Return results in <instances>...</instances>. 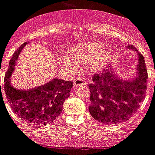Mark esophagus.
<instances>
[{"instance_id": "1", "label": "esophagus", "mask_w": 155, "mask_h": 155, "mask_svg": "<svg viewBox=\"0 0 155 155\" xmlns=\"http://www.w3.org/2000/svg\"><path fill=\"white\" fill-rule=\"evenodd\" d=\"M86 83V79L83 78H78L77 79H75L74 81V86H83Z\"/></svg>"}]
</instances>
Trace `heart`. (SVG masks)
Returning <instances> with one entry per match:
<instances>
[{
  "label": "heart",
  "instance_id": "obj_1",
  "mask_svg": "<svg viewBox=\"0 0 155 155\" xmlns=\"http://www.w3.org/2000/svg\"><path fill=\"white\" fill-rule=\"evenodd\" d=\"M105 45L100 42L80 44L73 48L71 56H66L62 61V65L68 69L76 68L77 61L82 64H89L92 71H99L106 66L111 57L110 49H104Z\"/></svg>",
  "mask_w": 155,
  "mask_h": 155
}]
</instances>
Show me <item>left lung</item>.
<instances>
[{
	"label": "left lung",
	"instance_id": "1",
	"mask_svg": "<svg viewBox=\"0 0 155 155\" xmlns=\"http://www.w3.org/2000/svg\"><path fill=\"white\" fill-rule=\"evenodd\" d=\"M129 48L137 51L134 45ZM138 53V75L131 81L122 80L110 69L94 74L89 85L91 105L89 111L93 118L106 124L128 120L146 97L148 74L143 55Z\"/></svg>",
	"mask_w": 155,
	"mask_h": 155
}]
</instances>
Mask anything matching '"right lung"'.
<instances>
[{
    "mask_svg": "<svg viewBox=\"0 0 155 155\" xmlns=\"http://www.w3.org/2000/svg\"><path fill=\"white\" fill-rule=\"evenodd\" d=\"M28 43L21 44L9 61V68L5 76V92L12 110L21 120L41 126L52 123L60 116L63 104L69 98L74 83L55 78L44 86L28 91L14 88L9 82L10 76L20 51Z\"/></svg>",
    "mask_w": 155,
    "mask_h": 155,
    "instance_id": "add662e5",
    "label": "right lung"
}]
</instances>
